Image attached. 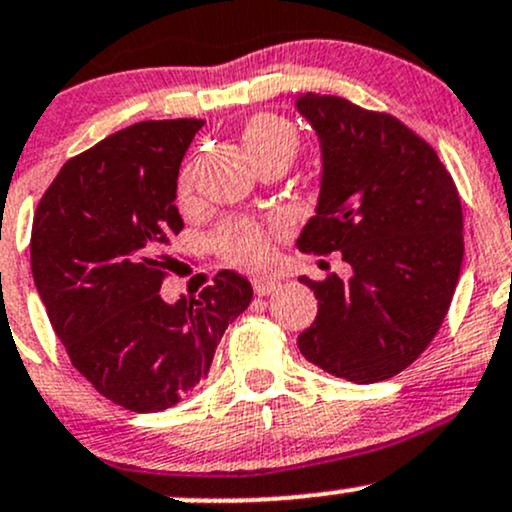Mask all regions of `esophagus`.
Segmentation results:
<instances>
[{"label": "esophagus", "instance_id": "obj_1", "mask_svg": "<svg viewBox=\"0 0 512 512\" xmlns=\"http://www.w3.org/2000/svg\"><path fill=\"white\" fill-rule=\"evenodd\" d=\"M252 289H255L257 296H267L279 289V282L272 277H252Z\"/></svg>", "mask_w": 512, "mask_h": 512}]
</instances>
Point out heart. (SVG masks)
I'll return each instance as SVG.
<instances>
[{"label":"heart","mask_w":512,"mask_h":512,"mask_svg":"<svg viewBox=\"0 0 512 512\" xmlns=\"http://www.w3.org/2000/svg\"><path fill=\"white\" fill-rule=\"evenodd\" d=\"M245 145L250 155L267 157V155H296L299 150V136L294 126L286 123L279 116H260L245 128ZM179 187L189 189V172L184 170L179 177ZM218 252L233 265L257 267L269 260L272 255V233L260 223L252 221H230L216 233L213 238Z\"/></svg>","instance_id":"1"}]
</instances>
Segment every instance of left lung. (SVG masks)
<instances>
[{"label":"left lung","instance_id":"left-lung-1","mask_svg":"<svg viewBox=\"0 0 512 512\" xmlns=\"http://www.w3.org/2000/svg\"><path fill=\"white\" fill-rule=\"evenodd\" d=\"M299 114L320 140L316 216L301 252H340L342 282L301 277L318 316L301 355L355 384L396 376L423 355L445 320L464 260L462 201L435 150L396 116L306 92Z\"/></svg>","mask_w":512,"mask_h":512}]
</instances>
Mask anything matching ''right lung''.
Returning a JSON list of instances; mask_svg holds the SVG:
<instances>
[{
	"mask_svg": "<svg viewBox=\"0 0 512 512\" xmlns=\"http://www.w3.org/2000/svg\"><path fill=\"white\" fill-rule=\"evenodd\" d=\"M201 119L140 121L67 160L33 216L31 272L72 367L101 396L157 413L204 386L213 352L252 286L216 274L167 303V255L184 228L177 174Z\"/></svg>",
	"mask_w": 512,
	"mask_h": 512,
	"instance_id": "right-lung-1",
	"label": "right lung"
}]
</instances>
